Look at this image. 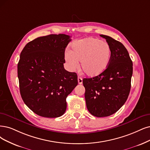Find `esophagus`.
Masks as SVG:
<instances>
[{"mask_svg":"<svg viewBox=\"0 0 150 150\" xmlns=\"http://www.w3.org/2000/svg\"><path fill=\"white\" fill-rule=\"evenodd\" d=\"M78 83H79V84H82V83H83V79H82V78L81 77H80V76H79L78 77Z\"/></svg>","mask_w":150,"mask_h":150,"instance_id":"obj_1","label":"esophagus"}]
</instances>
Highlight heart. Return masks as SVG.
I'll return each mask as SVG.
<instances>
[{
	"label": "heart",
	"instance_id": "1",
	"mask_svg": "<svg viewBox=\"0 0 150 150\" xmlns=\"http://www.w3.org/2000/svg\"><path fill=\"white\" fill-rule=\"evenodd\" d=\"M111 59V49L107 42L87 38L72 44L65 54L67 67L74 70L80 61V68L89 76H96L106 70Z\"/></svg>",
	"mask_w": 150,
	"mask_h": 150
}]
</instances>
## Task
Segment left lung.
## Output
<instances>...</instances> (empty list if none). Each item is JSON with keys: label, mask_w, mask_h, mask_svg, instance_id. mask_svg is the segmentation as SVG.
I'll list each match as a JSON object with an SVG mask.
<instances>
[{"label": "left lung", "mask_w": 150, "mask_h": 150, "mask_svg": "<svg viewBox=\"0 0 150 150\" xmlns=\"http://www.w3.org/2000/svg\"><path fill=\"white\" fill-rule=\"evenodd\" d=\"M111 49V59L106 70L100 75L84 79L87 109L98 117L112 115L123 106L131 88L133 64L127 49L112 38L101 35Z\"/></svg>", "instance_id": "left-lung-1"}]
</instances>
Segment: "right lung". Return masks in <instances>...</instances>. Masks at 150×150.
<instances>
[{"label": "right lung", "mask_w": 150, "mask_h": 150, "mask_svg": "<svg viewBox=\"0 0 150 150\" xmlns=\"http://www.w3.org/2000/svg\"><path fill=\"white\" fill-rule=\"evenodd\" d=\"M71 41L64 34L39 37L28 43L18 64L20 91L25 104L44 117L66 110V98L78 85L77 75L64 67L65 50Z\"/></svg>", "instance_id": "1"}]
</instances>
